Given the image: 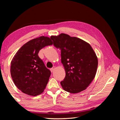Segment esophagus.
Masks as SVG:
<instances>
[{"label": "esophagus", "instance_id": "obj_1", "mask_svg": "<svg viewBox=\"0 0 120 120\" xmlns=\"http://www.w3.org/2000/svg\"><path fill=\"white\" fill-rule=\"evenodd\" d=\"M55 69H56V67H53V68H51V69H50L51 71L52 72H53V71H54V70H55Z\"/></svg>", "mask_w": 120, "mask_h": 120}]
</instances>
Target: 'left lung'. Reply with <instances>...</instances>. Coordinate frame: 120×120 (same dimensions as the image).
Instances as JSON below:
<instances>
[{
    "instance_id": "8db88e82",
    "label": "left lung",
    "mask_w": 120,
    "mask_h": 120,
    "mask_svg": "<svg viewBox=\"0 0 120 120\" xmlns=\"http://www.w3.org/2000/svg\"><path fill=\"white\" fill-rule=\"evenodd\" d=\"M53 45L61 50V62L66 76L60 82L62 88L75 94L86 89L96 74L98 59L87 42L76 37L61 33L51 36Z\"/></svg>"
}]
</instances>
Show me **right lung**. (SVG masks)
<instances>
[{
	"label": "right lung",
	"instance_id": "1",
	"mask_svg": "<svg viewBox=\"0 0 120 120\" xmlns=\"http://www.w3.org/2000/svg\"><path fill=\"white\" fill-rule=\"evenodd\" d=\"M52 44L51 38L40 36L24 44L14 56L11 64V76L16 86L23 93L37 96L44 92L51 71L38 53L42 48Z\"/></svg>",
	"mask_w": 120,
	"mask_h": 120
}]
</instances>
